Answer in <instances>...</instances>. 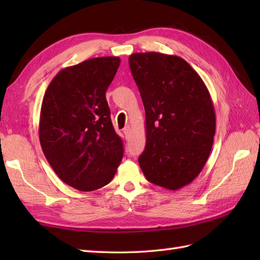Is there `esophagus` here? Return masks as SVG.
I'll return each mask as SVG.
<instances>
[{"label": "esophagus", "instance_id": "obj_1", "mask_svg": "<svg viewBox=\"0 0 260 260\" xmlns=\"http://www.w3.org/2000/svg\"><path fill=\"white\" fill-rule=\"evenodd\" d=\"M124 134H125V136L126 137H128L129 135H131V127L129 126H127V127H125V128H124Z\"/></svg>", "mask_w": 260, "mask_h": 260}]
</instances>
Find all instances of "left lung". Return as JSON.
Wrapping results in <instances>:
<instances>
[{
  "label": "left lung",
  "instance_id": "obj_1",
  "mask_svg": "<svg viewBox=\"0 0 260 260\" xmlns=\"http://www.w3.org/2000/svg\"><path fill=\"white\" fill-rule=\"evenodd\" d=\"M128 60L146 115L140 167L151 183L179 190L197 178L211 152V96L197 71L178 56L145 52Z\"/></svg>",
  "mask_w": 260,
  "mask_h": 260
}]
</instances>
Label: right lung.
Masks as SVG:
<instances>
[{
  "label": "right lung",
  "mask_w": 260,
  "mask_h": 260,
  "mask_svg": "<svg viewBox=\"0 0 260 260\" xmlns=\"http://www.w3.org/2000/svg\"><path fill=\"white\" fill-rule=\"evenodd\" d=\"M119 63L118 57H101L64 68L43 96V154L59 179L79 191L108 184L124 155L105 96Z\"/></svg>",
  "instance_id": "1"
}]
</instances>
